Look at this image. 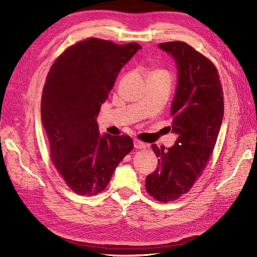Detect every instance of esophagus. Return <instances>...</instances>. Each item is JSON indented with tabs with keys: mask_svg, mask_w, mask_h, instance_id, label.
Wrapping results in <instances>:
<instances>
[{
	"mask_svg": "<svg viewBox=\"0 0 257 257\" xmlns=\"http://www.w3.org/2000/svg\"><path fill=\"white\" fill-rule=\"evenodd\" d=\"M134 145H135V148L136 149H144V148H146V145L142 142V141H140V140H138V139H135L134 140Z\"/></svg>",
	"mask_w": 257,
	"mask_h": 257,
	"instance_id": "34e87169",
	"label": "esophagus"
}]
</instances>
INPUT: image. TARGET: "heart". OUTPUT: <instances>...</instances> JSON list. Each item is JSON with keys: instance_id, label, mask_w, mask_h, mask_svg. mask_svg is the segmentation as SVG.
Returning a JSON list of instances; mask_svg holds the SVG:
<instances>
[{"instance_id": "heart-1", "label": "heart", "mask_w": 257, "mask_h": 257, "mask_svg": "<svg viewBox=\"0 0 257 257\" xmlns=\"http://www.w3.org/2000/svg\"><path fill=\"white\" fill-rule=\"evenodd\" d=\"M155 72H163V71H155Z\"/></svg>"}]
</instances>
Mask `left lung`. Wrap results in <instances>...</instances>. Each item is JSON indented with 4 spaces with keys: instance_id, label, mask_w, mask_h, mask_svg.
<instances>
[{
    "instance_id": "8db88e82",
    "label": "left lung",
    "mask_w": 257,
    "mask_h": 257,
    "mask_svg": "<svg viewBox=\"0 0 257 257\" xmlns=\"http://www.w3.org/2000/svg\"><path fill=\"white\" fill-rule=\"evenodd\" d=\"M158 46L172 55L178 67V87L171 106L172 148L152 149L158 167L145 180L148 193L161 202L177 200L201 177L214 150L224 115L222 84L215 65L184 42Z\"/></svg>"
}]
</instances>
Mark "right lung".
Here are the masks:
<instances>
[{"label":"right lung","mask_w":257,"mask_h":257,"mask_svg":"<svg viewBox=\"0 0 257 257\" xmlns=\"http://www.w3.org/2000/svg\"><path fill=\"white\" fill-rule=\"evenodd\" d=\"M141 46L88 39L65 49L48 72L41 113L57 171L73 192L103 190L134 149L129 136H100L96 117L118 72Z\"/></svg>","instance_id":"obj_1"}]
</instances>
